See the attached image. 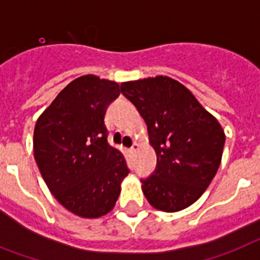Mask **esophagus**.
I'll list each match as a JSON object with an SVG mask.
<instances>
[{
    "mask_svg": "<svg viewBox=\"0 0 260 260\" xmlns=\"http://www.w3.org/2000/svg\"><path fill=\"white\" fill-rule=\"evenodd\" d=\"M139 149H140V145H139V144H137V143H135V144H133V145H132V148H131V150H132L133 153H136L137 150H139Z\"/></svg>",
    "mask_w": 260,
    "mask_h": 260,
    "instance_id": "esophagus-1",
    "label": "esophagus"
}]
</instances>
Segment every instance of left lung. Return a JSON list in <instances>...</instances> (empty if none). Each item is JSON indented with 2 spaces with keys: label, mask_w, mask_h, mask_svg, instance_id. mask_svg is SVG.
<instances>
[{
  "label": "left lung",
  "mask_w": 260,
  "mask_h": 260,
  "mask_svg": "<svg viewBox=\"0 0 260 260\" xmlns=\"http://www.w3.org/2000/svg\"><path fill=\"white\" fill-rule=\"evenodd\" d=\"M121 92L145 120L149 144L157 154L154 174L141 179L146 200L158 211L187 208L217 173L224 129L192 92L170 77L123 82Z\"/></svg>",
  "instance_id": "8db88e82"
}]
</instances>
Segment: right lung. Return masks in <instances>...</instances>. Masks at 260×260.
<instances>
[{"label":"right lung","mask_w":260,"mask_h":260,"mask_svg":"<svg viewBox=\"0 0 260 260\" xmlns=\"http://www.w3.org/2000/svg\"><path fill=\"white\" fill-rule=\"evenodd\" d=\"M120 94L115 81L81 76L58 92L34 131V157L51 193L72 213L102 217L112 211L129 170L107 143L105 115Z\"/></svg>","instance_id":"add662e5"}]
</instances>
